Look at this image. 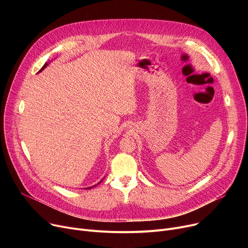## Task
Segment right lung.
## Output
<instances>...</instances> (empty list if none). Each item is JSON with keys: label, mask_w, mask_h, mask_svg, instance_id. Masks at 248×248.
Returning <instances> with one entry per match:
<instances>
[{"label": "right lung", "mask_w": 248, "mask_h": 248, "mask_svg": "<svg viewBox=\"0 0 248 248\" xmlns=\"http://www.w3.org/2000/svg\"><path fill=\"white\" fill-rule=\"evenodd\" d=\"M47 65H48V63H47V62H46V63H45V64H44V65H43V67H42V68H41V70H39V72H41V71H42V70H43V69H45V67H46V66H47ZM100 182H101V181H100ZM100 182H99V183H100ZM93 187H94V186H93V187H88V188H85V189H91V188H93Z\"/></svg>", "instance_id": "add662e5"}]
</instances>
